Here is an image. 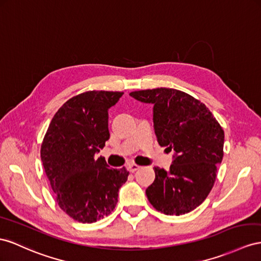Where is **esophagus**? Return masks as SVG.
Returning a JSON list of instances; mask_svg holds the SVG:
<instances>
[{"mask_svg": "<svg viewBox=\"0 0 261 261\" xmlns=\"http://www.w3.org/2000/svg\"><path fill=\"white\" fill-rule=\"evenodd\" d=\"M140 168H141V166L138 165V164H136V163H131V164H129V165H128V169H129V171H130L131 173L138 171Z\"/></svg>", "mask_w": 261, "mask_h": 261, "instance_id": "obj_1", "label": "esophagus"}]
</instances>
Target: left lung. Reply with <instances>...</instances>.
<instances>
[{"instance_id":"8db88e82","label":"left lung","mask_w":261,"mask_h":261,"mask_svg":"<svg viewBox=\"0 0 261 261\" xmlns=\"http://www.w3.org/2000/svg\"><path fill=\"white\" fill-rule=\"evenodd\" d=\"M153 103V122L161 146L175 151L169 171L154 168L145 191L149 202L165 215H183L202 204L216 181L224 156V130L208 108L189 93L172 88L130 92Z\"/></svg>"}]
</instances>
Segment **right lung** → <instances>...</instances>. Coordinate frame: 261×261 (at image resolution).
Segmentation results:
<instances>
[{
	"label": "right lung",
	"instance_id": "add662e5",
	"mask_svg": "<svg viewBox=\"0 0 261 261\" xmlns=\"http://www.w3.org/2000/svg\"><path fill=\"white\" fill-rule=\"evenodd\" d=\"M120 91L89 90L70 98L51 119L41 159L58 206L79 223L91 224L115 210L125 168L111 169L95 154L109 140L108 109Z\"/></svg>",
	"mask_w": 261,
	"mask_h": 261
}]
</instances>
